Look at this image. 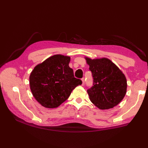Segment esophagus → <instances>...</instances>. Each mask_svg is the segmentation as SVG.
Instances as JSON below:
<instances>
[{
    "instance_id": "esophagus-1",
    "label": "esophagus",
    "mask_w": 148,
    "mask_h": 148,
    "mask_svg": "<svg viewBox=\"0 0 148 148\" xmlns=\"http://www.w3.org/2000/svg\"><path fill=\"white\" fill-rule=\"evenodd\" d=\"M82 85H84V78H83L82 79Z\"/></svg>"
}]
</instances>
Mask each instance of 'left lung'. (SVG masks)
I'll list each match as a JSON object with an SVG mask.
<instances>
[{"mask_svg":"<svg viewBox=\"0 0 148 148\" xmlns=\"http://www.w3.org/2000/svg\"><path fill=\"white\" fill-rule=\"evenodd\" d=\"M84 59L94 79L93 86L87 91L91 102L101 110L117 106L127 93V82L122 71L106 57Z\"/></svg>","mask_w":148,"mask_h":148,"instance_id":"left-lung-1","label":"left lung"}]
</instances>
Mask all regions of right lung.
Listing matches in <instances>:
<instances>
[{"label":"right lung","instance_id":"add662e5","mask_svg":"<svg viewBox=\"0 0 148 148\" xmlns=\"http://www.w3.org/2000/svg\"><path fill=\"white\" fill-rule=\"evenodd\" d=\"M70 57L53 55L36 66L29 76L33 96L42 106L56 108L65 102L73 89L82 84L74 77L69 66Z\"/></svg>","mask_w":148,"mask_h":148}]
</instances>
